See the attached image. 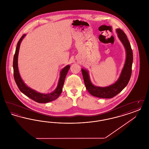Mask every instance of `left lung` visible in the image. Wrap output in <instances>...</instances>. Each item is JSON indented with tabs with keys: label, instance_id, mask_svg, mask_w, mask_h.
<instances>
[{
	"label": "left lung",
	"instance_id": "8db88e82",
	"mask_svg": "<svg viewBox=\"0 0 149 149\" xmlns=\"http://www.w3.org/2000/svg\"><path fill=\"white\" fill-rule=\"evenodd\" d=\"M116 32L126 51V61L117 81L113 84L106 87L96 86L91 81L88 70L83 69H81L86 89L91 94L96 97L101 98H113L127 86L131 78L133 62L132 50L125 32L120 29H117Z\"/></svg>",
	"mask_w": 149,
	"mask_h": 149
}]
</instances>
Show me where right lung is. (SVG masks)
<instances>
[{"instance_id":"right-lung-1","label":"right lung","mask_w":149,"mask_h":149,"mask_svg":"<svg viewBox=\"0 0 149 149\" xmlns=\"http://www.w3.org/2000/svg\"><path fill=\"white\" fill-rule=\"evenodd\" d=\"M25 36H26L25 34L22 36L21 38L19 39V41L17 43L16 50H15V54L13 57V74H14L15 81L18 86L19 89L21 91L22 93H23L24 94H25L29 98L33 100L36 102H38L40 103H47L51 101H52L55 99H57L62 92L65 79L70 66V65H68L66 66L61 71L60 77L58 83V85L56 89L54 92L51 93L42 94V93L37 92L35 90L29 88V86H27L25 84V83L23 82V81L21 78L19 72L18 71V52L19 50L20 44L23 38L25 37Z\"/></svg>"}]
</instances>
